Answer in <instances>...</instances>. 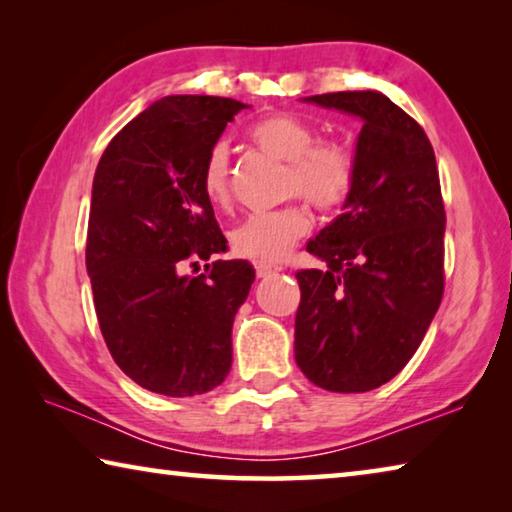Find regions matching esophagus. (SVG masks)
<instances>
[{
    "label": "esophagus",
    "mask_w": 512,
    "mask_h": 512,
    "mask_svg": "<svg viewBox=\"0 0 512 512\" xmlns=\"http://www.w3.org/2000/svg\"><path fill=\"white\" fill-rule=\"evenodd\" d=\"M280 271V268L273 266V264H266V262H255V273L257 277H266V275H273Z\"/></svg>",
    "instance_id": "34e87169"
}]
</instances>
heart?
Segmentation results:
<instances>
[{
  "label": "heart",
  "instance_id": "heart-1",
  "mask_svg": "<svg viewBox=\"0 0 512 512\" xmlns=\"http://www.w3.org/2000/svg\"><path fill=\"white\" fill-rule=\"evenodd\" d=\"M257 149L289 162L287 192L300 194L320 210L341 207L357 183V158L341 142H318L316 128L293 115H268L250 128ZM201 185L207 201L216 207L230 203V158L228 146L214 144L207 153ZM311 219L302 205H289L275 212L250 214L230 235L232 250L255 262H280L293 244L307 235Z\"/></svg>",
  "mask_w": 512,
  "mask_h": 512
}]
</instances>
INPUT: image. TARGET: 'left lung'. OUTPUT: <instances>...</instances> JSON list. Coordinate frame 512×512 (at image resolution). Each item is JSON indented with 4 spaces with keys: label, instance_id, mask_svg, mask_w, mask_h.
I'll list each match as a JSON object with an SVG mask.
<instances>
[{
    "label": "left lung",
    "instance_id": "obj_1",
    "mask_svg": "<svg viewBox=\"0 0 512 512\" xmlns=\"http://www.w3.org/2000/svg\"><path fill=\"white\" fill-rule=\"evenodd\" d=\"M363 121L357 183L309 241L325 271H298L296 363L332 393L391 381L418 350L445 289V205L418 121L375 90L305 97Z\"/></svg>",
    "mask_w": 512,
    "mask_h": 512
}]
</instances>
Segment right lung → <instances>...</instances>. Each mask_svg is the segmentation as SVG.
Instances as JSON below:
<instances>
[{
  "label": "right lung",
  "instance_id": "right-lung-1",
  "mask_svg": "<svg viewBox=\"0 0 512 512\" xmlns=\"http://www.w3.org/2000/svg\"><path fill=\"white\" fill-rule=\"evenodd\" d=\"M246 103L205 94L153 101L112 137L92 183L85 264L117 366L151 393L212 391L232 366V323L255 282L228 250L201 185L207 153Z\"/></svg>",
  "mask_w": 512,
  "mask_h": 512
}]
</instances>
